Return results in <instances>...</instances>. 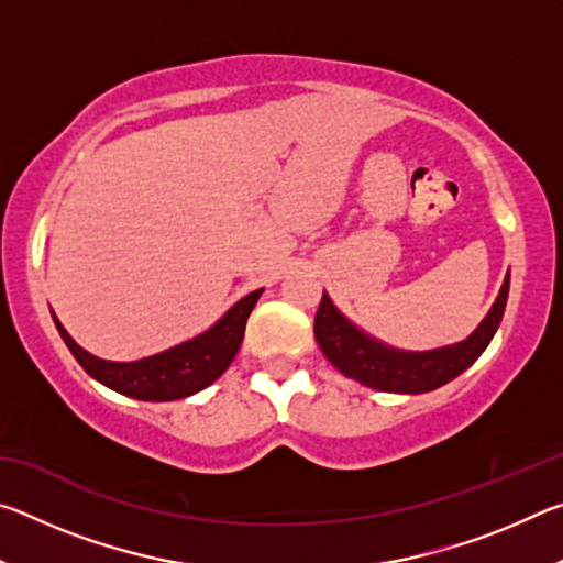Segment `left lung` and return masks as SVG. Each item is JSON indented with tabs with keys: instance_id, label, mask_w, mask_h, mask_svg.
I'll use <instances>...</instances> for the list:
<instances>
[{
	"instance_id": "1",
	"label": "left lung",
	"mask_w": 563,
	"mask_h": 563,
	"mask_svg": "<svg viewBox=\"0 0 563 563\" xmlns=\"http://www.w3.org/2000/svg\"><path fill=\"white\" fill-rule=\"evenodd\" d=\"M507 298L509 275L504 278L501 292L497 302L492 305L489 316L460 345L432 352H399L362 335L357 328H352L340 316L328 295H322L316 316V340L342 375L360 379L362 385L383 389V393H430V389L442 387L456 375H462L487 350L501 322L504 308H507Z\"/></svg>"
}]
</instances>
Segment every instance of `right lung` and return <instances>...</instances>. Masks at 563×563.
Wrapping results in <instances>:
<instances>
[{"label":"right lung","mask_w":563,"mask_h":563,"mask_svg":"<svg viewBox=\"0 0 563 563\" xmlns=\"http://www.w3.org/2000/svg\"><path fill=\"white\" fill-rule=\"evenodd\" d=\"M261 292L263 290H253L243 300H238L203 335L139 362H109L93 357L87 350L76 345L69 338V332L62 328L59 320L54 318V322L76 362L93 379H99L101 385L133 399L168 402V399H180L201 393L203 387L216 383L225 373L238 347H241L247 316L253 312Z\"/></svg>","instance_id":"1"}]
</instances>
